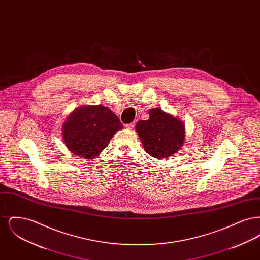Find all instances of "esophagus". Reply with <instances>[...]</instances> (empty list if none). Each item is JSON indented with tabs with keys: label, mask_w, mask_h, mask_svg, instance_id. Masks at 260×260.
<instances>
[{
	"label": "esophagus",
	"mask_w": 260,
	"mask_h": 260,
	"mask_svg": "<svg viewBox=\"0 0 260 260\" xmlns=\"http://www.w3.org/2000/svg\"><path fill=\"white\" fill-rule=\"evenodd\" d=\"M135 125H136V122H133V123H131V124H126V127L129 128V129H133V128L135 127Z\"/></svg>",
	"instance_id": "34e87169"
}]
</instances>
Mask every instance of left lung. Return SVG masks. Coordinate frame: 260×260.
I'll list each match as a JSON object with an SVG mask.
<instances>
[{
  "label": "left lung",
  "instance_id": "8db88e82",
  "mask_svg": "<svg viewBox=\"0 0 260 260\" xmlns=\"http://www.w3.org/2000/svg\"><path fill=\"white\" fill-rule=\"evenodd\" d=\"M147 121L141 120L136 129L143 147L150 156L165 160L182 147L185 140L183 122L173 115L153 108Z\"/></svg>",
  "mask_w": 260,
  "mask_h": 260
}]
</instances>
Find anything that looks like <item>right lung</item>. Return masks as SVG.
Instances as JSON below:
<instances>
[{"label": "right lung", "instance_id": "add662e5", "mask_svg": "<svg viewBox=\"0 0 260 260\" xmlns=\"http://www.w3.org/2000/svg\"><path fill=\"white\" fill-rule=\"evenodd\" d=\"M123 124L117 115L103 105H85L75 109L62 125L64 144L73 154L96 158Z\"/></svg>", "mask_w": 260, "mask_h": 260}]
</instances>
